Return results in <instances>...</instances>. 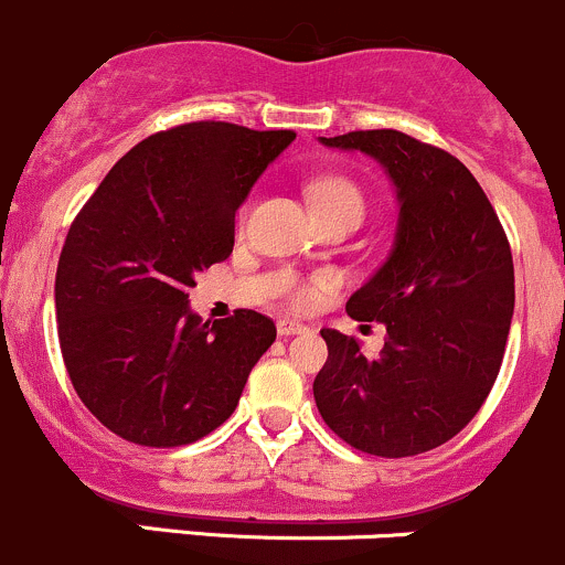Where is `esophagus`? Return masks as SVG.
Instances as JSON below:
<instances>
[{"instance_id":"34e87169","label":"esophagus","mask_w":565,"mask_h":565,"mask_svg":"<svg viewBox=\"0 0 565 565\" xmlns=\"http://www.w3.org/2000/svg\"><path fill=\"white\" fill-rule=\"evenodd\" d=\"M277 332H280L282 338H290V334H305L307 327L305 323H296V321H288V318H282V321H277Z\"/></svg>"}]
</instances>
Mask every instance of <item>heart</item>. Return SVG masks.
<instances>
[{
  "label": "heart",
  "instance_id": "obj_1",
  "mask_svg": "<svg viewBox=\"0 0 565 565\" xmlns=\"http://www.w3.org/2000/svg\"><path fill=\"white\" fill-rule=\"evenodd\" d=\"M310 200L316 205L318 216L321 214H334V211H349L362 220V211H365V198H362V189L354 181L343 175H329L318 178L310 183ZM247 209H242L238 220L244 222ZM285 299L296 310H310L321 301L323 290L329 288V280L323 277H312V280H285Z\"/></svg>",
  "mask_w": 565,
  "mask_h": 565
}]
</instances>
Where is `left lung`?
<instances>
[{"label": "left lung", "mask_w": 565, "mask_h": 565, "mask_svg": "<svg viewBox=\"0 0 565 565\" xmlns=\"http://www.w3.org/2000/svg\"><path fill=\"white\" fill-rule=\"evenodd\" d=\"M387 167L401 200L390 258L345 305L379 321V356L321 329L329 356L312 382L323 423L382 459L426 454L454 439L494 387L513 316V258L497 211L448 150L395 128L321 137Z\"/></svg>", "instance_id": "1"}]
</instances>
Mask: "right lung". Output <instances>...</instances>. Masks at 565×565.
Masks as SVG:
<instances>
[{"label":"right lung","instance_id":"add662e5","mask_svg":"<svg viewBox=\"0 0 565 565\" xmlns=\"http://www.w3.org/2000/svg\"><path fill=\"white\" fill-rule=\"evenodd\" d=\"M296 139L198 120L134 145L65 236L54 301L71 384L100 426L142 448L220 428L275 343L269 316L200 321L194 275L231 258L236 211Z\"/></svg>","mask_w":565,"mask_h":565}]
</instances>
